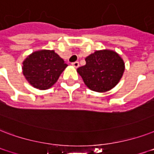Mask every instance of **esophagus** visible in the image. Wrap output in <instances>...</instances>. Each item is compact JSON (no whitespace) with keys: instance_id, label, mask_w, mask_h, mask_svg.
<instances>
[{"instance_id":"esophagus-1","label":"esophagus","mask_w":154,"mask_h":154,"mask_svg":"<svg viewBox=\"0 0 154 154\" xmlns=\"http://www.w3.org/2000/svg\"><path fill=\"white\" fill-rule=\"evenodd\" d=\"M71 65H72V66H73L74 67H75V68H77V67H79V63L76 61V62H74V63H71Z\"/></svg>"}]
</instances>
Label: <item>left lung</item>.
Here are the masks:
<instances>
[{
  "mask_svg": "<svg viewBox=\"0 0 154 154\" xmlns=\"http://www.w3.org/2000/svg\"><path fill=\"white\" fill-rule=\"evenodd\" d=\"M86 64L77 69L89 89L105 92L112 89L122 77L125 63L116 52L110 50L96 51L85 58Z\"/></svg>",
  "mask_w": 154,
  "mask_h": 154,
  "instance_id": "8db88e82",
  "label": "left lung"
}]
</instances>
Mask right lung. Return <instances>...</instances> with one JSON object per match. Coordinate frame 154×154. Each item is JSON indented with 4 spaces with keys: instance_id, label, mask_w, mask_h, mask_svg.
I'll list each match as a JSON object with an SVG mask.
<instances>
[{
    "instance_id": "obj_1",
    "label": "right lung",
    "mask_w": 154,
    "mask_h": 154,
    "mask_svg": "<svg viewBox=\"0 0 154 154\" xmlns=\"http://www.w3.org/2000/svg\"><path fill=\"white\" fill-rule=\"evenodd\" d=\"M22 64L24 76L34 88L39 90L51 88L67 66L63 58L50 50L33 52Z\"/></svg>"
}]
</instances>
